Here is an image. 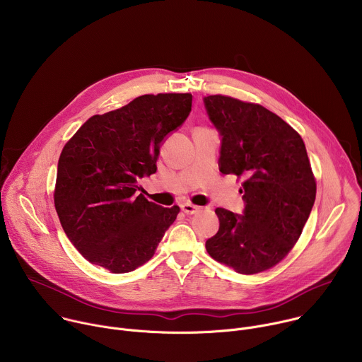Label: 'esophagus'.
I'll use <instances>...</instances> for the list:
<instances>
[{"mask_svg": "<svg viewBox=\"0 0 362 362\" xmlns=\"http://www.w3.org/2000/svg\"><path fill=\"white\" fill-rule=\"evenodd\" d=\"M180 209L186 214V215H196L200 212V208L199 206H194L192 203H182L180 204Z\"/></svg>", "mask_w": 362, "mask_h": 362, "instance_id": "1", "label": "esophagus"}]
</instances>
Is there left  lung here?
Returning <instances> with one entry per match:
<instances>
[{
  "label": "left lung",
  "instance_id": "8db88e82",
  "mask_svg": "<svg viewBox=\"0 0 362 362\" xmlns=\"http://www.w3.org/2000/svg\"><path fill=\"white\" fill-rule=\"evenodd\" d=\"M204 107L222 136L221 172L245 177L243 215L218 208L219 230L206 250L238 274L264 272L292 250L315 202L303 140L255 103L214 94L204 97Z\"/></svg>",
  "mask_w": 362,
  "mask_h": 362
}]
</instances>
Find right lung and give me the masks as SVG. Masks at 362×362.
Masks as SVG:
<instances>
[{
  "label": "right lung",
  "instance_id": "right-lung-1",
  "mask_svg": "<svg viewBox=\"0 0 362 362\" xmlns=\"http://www.w3.org/2000/svg\"><path fill=\"white\" fill-rule=\"evenodd\" d=\"M190 110V93L144 94L90 117L66 143L54 206L67 238L88 262L126 274L150 261L180 209L137 194L139 183L156 172L160 143Z\"/></svg>",
  "mask_w": 362,
  "mask_h": 362
}]
</instances>
